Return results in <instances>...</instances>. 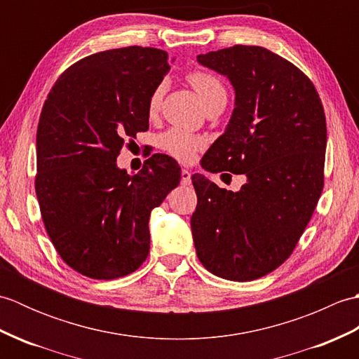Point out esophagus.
<instances>
[{
  "instance_id": "1",
  "label": "esophagus",
  "mask_w": 359,
  "mask_h": 359,
  "mask_svg": "<svg viewBox=\"0 0 359 359\" xmlns=\"http://www.w3.org/2000/svg\"><path fill=\"white\" fill-rule=\"evenodd\" d=\"M180 182L182 185H191V172H189L188 170H182L180 172Z\"/></svg>"
}]
</instances>
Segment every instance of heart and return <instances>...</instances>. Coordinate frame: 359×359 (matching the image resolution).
I'll list each match as a JSON object with an SVG mask.
<instances>
[{
	"instance_id": "1",
	"label": "heart",
	"mask_w": 359,
	"mask_h": 359,
	"mask_svg": "<svg viewBox=\"0 0 359 359\" xmlns=\"http://www.w3.org/2000/svg\"><path fill=\"white\" fill-rule=\"evenodd\" d=\"M189 85L194 88L197 95L201 97L203 106L210 104L212 100H216L219 97L226 95V90L216 75L205 71H194L188 75ZM163 95V85H158L149 97V114H156L160 108V102H162ZM160 148L166 151L168 154H171L180 162H189L193 160L197 149L202 147V140L197 137L191 135L189 133L184 131L179 128H171L166 133L160 135L158 139Z\"/></svg>"
}]
</instances>
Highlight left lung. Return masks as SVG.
I'll return each instance as SVG.
<instances>
[{
  "label": "left lung",
  "instance_id": "8db88e82",
  "mask_svg": "<svg viewBox=\"0 0 359 359\" xmlns=\"http://www.w3.org/2000/svg\"><path fill=\"white\" fill-rule=\"evenodd\" d=\"M230 80L234 109L202 158L210 172L245 174L239 191L193 175L191 217L202 265L228 280H255L293 253L324 187L325 114L313 83L261 46L197 55Z\"/></svg>",
  "mask_w": 359,
  "mask_h": 359
}]
</instances>
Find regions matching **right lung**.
I'll return each instance as SVG.
<instances>
[{"instance_id":"1","label":"right lung","mask_w":359,"mask_h":359,"mask_svg":"<svg viewBox=\"0 0 359 359\" xmlns=\"http://www.w3.org/2000/svg\"><path fill=\"white\" fill-rule=\"evenodd\" d=\"M170 71L154 48L111 49L66 69L36 131L35 191L63 261L93 279L135 271L149 253V216L179 185L180 166L154 154L140 172L117 166L126 139L149 128V97Z\"/></svg>"}]
</instances>
